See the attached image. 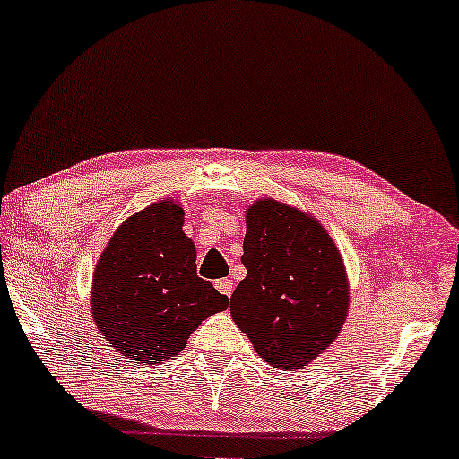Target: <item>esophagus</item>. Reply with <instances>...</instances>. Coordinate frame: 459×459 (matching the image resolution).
<instances>
[{"mask_svg": "<svg viewBox=\"0 0 459 459\" xmlns=\"http://www.w3.org/2000/svg\"><path fill=\"white\" fill-rule=\"evenodd\" d=\"M215 288L223 294V297H231V292H234V286H231V281L228 278L217 280L215 281Z\"/></svg>", "mask_w": 459, "mask_h": 459, "instance_id": "1", "label": "esophagus"}]
</instances>
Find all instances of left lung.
Returning <instances> with one entry per match:
<instances>
[{"mask_svg":"<svg viewBox=\"0 0 459 459\" xmlns=\"http://www.w3.org/2000/svg\"><path fill=\"white\" fill-rule=\"evenodd\" d=\"M242 265L230 311L256 353L299 369L330 347L344 324L349 284L341 253L316 219L275 200L247 212Z\"/></svg>","mask_w":459,"mask_h":459,"instance_id":"8db88e82","label":"left lung"}]
</instances>
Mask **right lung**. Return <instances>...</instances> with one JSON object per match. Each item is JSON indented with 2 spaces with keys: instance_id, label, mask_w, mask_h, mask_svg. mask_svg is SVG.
Returning a JSON list of instances; mask_svg holds the SVG:
<instances>
[{
  "instance_id": "1",
  "label": "right lung",
  "mask_w": 459,
  "mask_h": 459,
  "mask_svg": "<svg viewBox=\"0 0 459 459\" xmlns=\"http://www.w3.org/2000/svg\"><path fill=\"white\" fill-rule=\"evenodd\" d=\"M181 225L184 209L171 200L135 212L110 238L93 273L98 330L134 363L178 357L192 332L230 305L198 278L196 248Z\"/></svg>"
}]
</instances>
